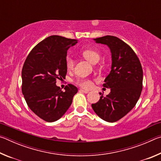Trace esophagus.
<instances>
[{
    "label": "esophagus",
    "mask_w": 161,
    "mask_h": 161,
    "mask_svg": "<svg viewBox=\"0 0 161 161\" xmlns=\"http://www.w3.org/2000/svg\"><path fill=\"white\" fill-rule=\"evenodd\" d=\"M80 92H83V93H85V94L88 93V92H89L88 90H84V89H80Z\"/></svg>",
    "instance_id": "obj_1"
}]
</instances>
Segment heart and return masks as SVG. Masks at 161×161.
Returning <instances> with one entry per match:
<instances>
[{
	"instance_id": "obj_1",
	"label": "heart",
	"mask_w": 161,
	"mask_h": 161,
	"mask_svg": "<svg viewBox=\"0 0 161 161\" xmlns=\"http://www.w3.org/2000/svg\"><path fill=\"white\" fill-rule=\"evenodd\" d=\"M82 55L86 59H88L89 62H92V63H96L100 58V53L97 50H94V49H87V50H84L82 51ZM75 64V61L72 57L67 56L65 58V65L68 70H71L73 69ZM75 83L77 85L83 89H89L91 88L92 86V81L89 79H82V78H78L77 80L75 81Z\"/></svg>"
}]
</instances>
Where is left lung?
Listing matches in <instances>:
<instances>
[{
	"label": "left lung",
	"instance_id": "obj_1",
	"mask_svg": "<svg viewBox=\"0 0 161 161\" xmlns=\"http://www.w3.org/2000/svg\"><path fill=\"white\" fill-rule=\"evenodd\" d=\"M94 40L110 48L112 65L103 84L111 92L106 97L99 93V100L92 107L101 119L113 123L126 116L139 99L143 89L142 67L133 49L119 38L107 35Z\"/></svg>",
	"mask_w": 161,
	"mask_h": 161
}]
</instances>
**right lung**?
<instances>
[{
    "instance_id": "1",
    "label": "right lung",
    "mask_w": 161,
    "mask_h": 161,
    "mask_svg": "<svg viewBox=\"0 0 161 161\" xmlns=\"http://www.w3.org/2000/svg\"><path fill=\"white\" fill-rule=\"evenodd\" d=\"M77 40L52 35L38 43L27 57L22 69V92L29 108L47 122L64 115L78 92L72 84L62 92L57 80L65 78V58L70 46Z\"/></svg>"
}]
</instances>
